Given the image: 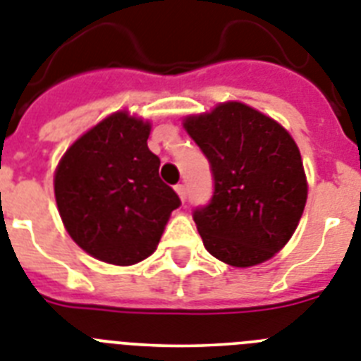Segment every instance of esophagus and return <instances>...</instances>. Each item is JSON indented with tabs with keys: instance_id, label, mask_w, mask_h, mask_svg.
I'll return each mask as SVG.
<instances>
[{
	"instance_id": "esophagus-1",
	"label": "esophagus",
	"mask_w": 361,
	"mask_h": 361,
	"mask_svg": "<svg viewBox=\"0 0 361 361\" xmlns=\"http://www.w3.org/2000/svg\"><path fill=\"white\" fill-rule=\"evenodd\" d=\"M175 192L178 193L180 201H186V186H184V184H177V186H175Z\"/></svg>"
}]
</instances>
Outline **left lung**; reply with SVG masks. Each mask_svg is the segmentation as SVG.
Returning <instances> with one entry per match:
<instances>
[{
    "instance_id": "left-lung-1",
    "label": "left lung",
    "mask_w": 361,
    "mask_h": 361,
    "mask_svg": "<svg viewBox=\"0 0 361 361\" xmlns=\"http://www.w3.org/2000/svg\"><path fill=\"white\" fill-rule=\"evenodd\" d=\"M184 129L212 169V199L193 210L207 251L234 267L269 260L293 236L308 197L295 140L238 101L188 116Z\"/></svg>"
}]
</instances>
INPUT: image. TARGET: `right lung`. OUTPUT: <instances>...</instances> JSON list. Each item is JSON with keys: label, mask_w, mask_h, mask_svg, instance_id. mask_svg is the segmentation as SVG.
Returning <instances> with one entry per match:
<instances>
[{"label": "right lung", "mask_w": 361, "mask_h": 361, "mask_svg": "<svg viewBox=\"0 0 361 361\" xmlns=\"http://www.w3.org/2000/svg\"><path fill=\"white\" fill-rule=\"evenodd\" d=\"M149 121L116 112L68 149L55 171L62 223L77 245L114 266L153 255L180 199L159 177Z\"/></svg>", "instance_id": "1"}]
</instances>
